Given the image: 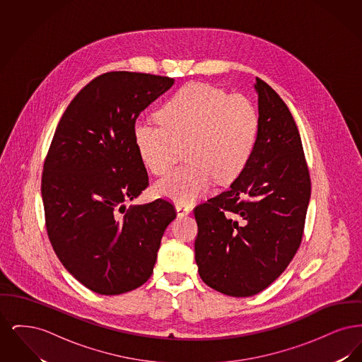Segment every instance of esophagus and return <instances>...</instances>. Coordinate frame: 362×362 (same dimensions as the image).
<instances>
[{"label": "esophagus", "instance_id": "obj_1", "mask_svg": "<svg viewBox=\"0 0 362 362\" xmlns=\"http://www.w3.org/2000/svg\"><path fill=\"white\" fill-rule=\"evenodd\" d=\"M176 213L179 217H185L191 213V207L189 205H185V204H176Z\"/></svg>", "mask_w": 362, "mask_h": 362}]
</instances>
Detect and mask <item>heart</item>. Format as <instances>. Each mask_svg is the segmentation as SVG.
Here are the masks:
<instances>
[{
    "label": "heart",
    "mask_w": 362,
    "mask_h": 362,
    "mask_svg": "<svg viewBox=\"0 0 362 362\" xmlns=\"http://www.w3.org/2000/svg\"><path fill=\"white\" fill-rule=\"evenodd\" d=\"M160 124L138 121L133 139L144 165L157 176L173 168V145L185 144L187 163L156 183L179 204L202 197L217 179L230 183L247 167L259 132L257 107L241 95L206 84L180 88L157 114Z\"/></svg>",
    "instance_id": "heart-1"
}]
</instances>
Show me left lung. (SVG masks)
Listing matches in <instances>:
<instances>
[{
    "label": "left lung",
    "instance_id": "left-lung-1",
    "mask_svg": "<svg viewBox=\"0 0 362 362\" xmlns=\"http://www.w3.org/2000/svg\"><path fill=\"white\" fill-rule=\"evenodd\" d=\"M259 132L247 167L229 189L195 207V262L207 286L233 297L266 289L297 252L310 198L296 122L257 78Z\"/></svg>",
    "mask_w": 362,
    "mask_h": 362
}]
</instances>
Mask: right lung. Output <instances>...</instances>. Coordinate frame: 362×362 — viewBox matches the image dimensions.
I'll return each instance as SVG.
<instances>
[{
  "mask_svg": "<svg viewBox=\"0 0 362 362\" xmlns=\"http://www.w3.org/2000/svg\"><path fill=\"white\" fill-rule=\"evenodd\" d=\"M173 83L104 73L76 95L55 130L42 175L46 228L61 263L92 292L114 296L145 284L176 217L164 199L126 207L149 185L134 124Z\"/></svg>",
  "mask_w": 362,
  "mask_h": 362,
  "instance_id": "obj_1",
  "label": "right lung"
}]
</instances>
